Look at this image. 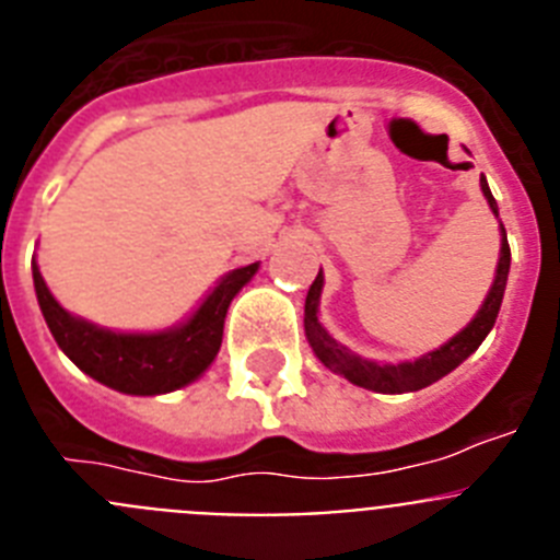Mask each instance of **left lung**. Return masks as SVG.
I'll return each instance as SVG.
<instances>
[{
	"instance_id": "8db88e82",
	"label": "left lung",
	"mask_w": 560,
	"mask_h": 560,
	"mask_svg": "<svg viewBox=\"0 0 560 560\" xmlns=\"http://www.w3.org/2000/svg\"><path fill=\"white\" fill-rule=\"evenodd\" d=\"M482 187V196L491 207V212L499 219V207L493 199L488 179H479ZM499 232H502V246H499V264L497 275H493V283L485 294V303L479 305L477 316L471 323L465 325L459 334H454L452 339L443 341L440 348L429 350V353L418 355L412 361H398V364H381L373 359H361L359 353H353L350 348H345L341 341H336L328 330L319 323V300H323V285L325 275L319 269L316 280L311 283L308 296H305V339H308L311 350L330 373L348 378L350 384L364 389H373V393L384 395H400V393H418V389L429 387L434 381H440L443 375L452 373L454 368H459L474 350L485 341V336L491 334L493 323H497V314L502 308L504 285H508V271H511V246H508V232H504L502 221H499Z\"/></svg>"
}]
</instances>
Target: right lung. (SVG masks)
<instances>
[{
    "label": "right lung",
    "mask_w": 560,
    "mask_h": 560,
    "mask_svg": "<svg viewBox=\"0 0 560 560\" xmlns=\"http://www.w3.org/2000/svg\"><path fill=\"white\" fill-rule=\"evenodd\" d=\"M260 264L221 277L185 323L148 334H126L69 314L44 283L33 260V285L49 334L69 361L89 378L126 395H165L199 381L221 350L226 308Z\"/></svg>",
    "instance_id": "right-lung-1"
}]
</instances>
